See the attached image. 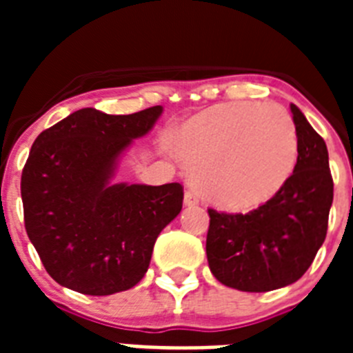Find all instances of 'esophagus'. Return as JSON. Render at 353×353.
<instances>
[{
	"label": "esophagus",
	"mask_w": 353,
	"mask_h": 353,
	"mask_svg": "<svg viewBox=\"0 0 353 353\" xmlns=\"http://www.w3.org/2000/svg\"><path fill=\"white\" fill-rule=\"evenodd\" d=\"M183 203L187 207H194V205L199 203V198L194 191H185V196H183Z\"/></svg>",
	"instance_id": "obj_1"
}]
</instances>
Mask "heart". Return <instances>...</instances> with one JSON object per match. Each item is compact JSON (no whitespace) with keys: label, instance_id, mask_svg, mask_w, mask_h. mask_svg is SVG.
<instances>
[{"label":"heart","instance_id":"b5f03b06","mask_svg":"<svg viewBox=\"0 0 353 353\" xmlns=\"http://www.w3.org/2000/svg\"><path fill=\"white\" fill-rule=\"evenodd\" d=\"M171 145L199 192L226 210L267 203L288 182L299 157L293 120L265 102L205 109L173 130Z\"/></svg>","mask_w":353,"mask_h":353}]
</instances>
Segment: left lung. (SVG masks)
Returning a JSON list of instances; mask_svg holds the SVG:
<instances>
[{
    "label": "left lung",
    "mask_w": 353,
    "mask_h": 353,
    "mask_svg": "<svg viewBox=\"0 0 353 353\" xmlns=\"http://www.w3.org/2000/svg\"><path fill=\"white\" fill-rule=\"evenodd\" d=\"M299 157L281 191L248 214L208 208L207 258L219 283L240 292H270L304 276L322 248L334 183L322 136L290 105Z\"/></svg>",
    "instance_id": "left-lung-1"
}]
</instances>
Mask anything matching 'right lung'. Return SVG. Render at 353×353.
I'll return each instance as SVG.
<instances>
[{"label":"right lung","instance_id":"add662e5","mask_svg":"<svg viewBox=\"0 0 353 353\" xmlns=\"http://www.w3.org/2000/svg\"><path fill=\"white\" fill-rule=\"evenodd\" d=\"M162 105L132 114L84 108L39 134L21 176L24 226L56 283L84 295L138 285L159 233L180 214V183H111L121 154Z\"/></svg>","mask_w":353,"mask_h":353}]
</instances>
